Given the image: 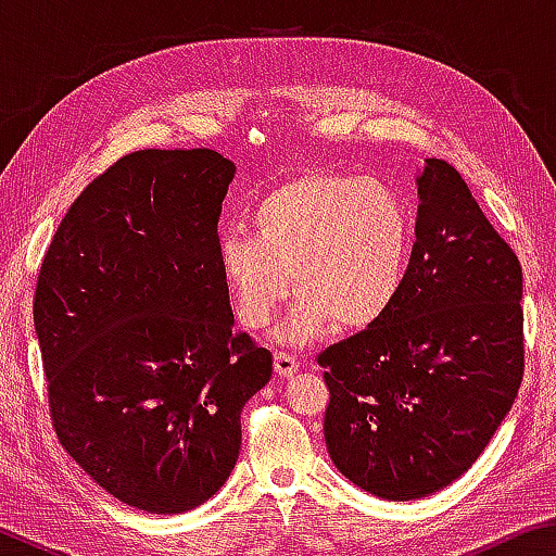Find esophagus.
<instances>
[{
  "label": "esophagus",
  "mask_w": 556,
  "mask_h": 556,
  "mask_svg": "<svg viewBox=\"0 0 556 556\" xmlns=\"http://www.w3.org/2000/svg\"><path fill=\"white\" fill-rule=\"evenodd\" d=\"M275 370H277V375H281V378H291V375H296L299 372L296 355L277 351L275 353Z\"/></svg>",
  "instance_id": "obj_1"
}]
</instances>
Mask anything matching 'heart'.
Returning <instances> with one entry per match:
<instances>
[{"mask_svg":"<svg viewBox=\"0 0 556 556\" xmlns=\"http://www.w3.org/2000/svg\"><path fill=\"white\" fill-rule=\"evenodd\" d=\"M250 232L218 240V271L235 314L265 328L289 294L301 296L279 338L308 343L336 324L361 331L390 312L407 275L412 215L388 181L304 172L252 205Z\"/></svg>","mask_w":556,"mask_h":556,"instance_id":"b5f03b06","label":"heart"}]
</instances>
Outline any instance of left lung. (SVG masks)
Wrapping results in <instances>:
<instances>
[{
    "label": "left lung",
    "mask_w": 556,
    "mask_h": 556,
    "mask_svg": "<svg viewBox=\"0 0 556 556\" xmlns=\"http://www.w3.org/2000/svg\"><path fill=\"white\" fill-rule=\"evenodd\" d=\"M417 242L380 321L318 355L336 468L384 501H417L476 464L525 370L522 267L454 166L417 176Z\"/></svg>",
    "instance_id": "1"
}]
</instances>
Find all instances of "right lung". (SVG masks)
I'll return each mask as SVG.
<instances>
[{"label": "right lung", "mask_w": 556, "mask_h": 556, "mask_svg": "<svg viewBox=\"0 0 556 556\" xmlns=\"http://www.w3.org/2000/svg\"><path fill=\"white\" fill-rule=\"evenodd\" d=\"M235 164L142 149L86 186L36 279L55 434L100 488L176 515L220 491L271 353L235 331L218 218Z\"/></svg>", "instance_id": "add662e5"}]
</instances>
